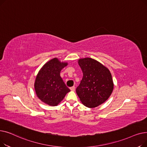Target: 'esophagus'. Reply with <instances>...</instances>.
Instances as JSON below:
<instances>
[{"instance_id": "obj_1", "label": "esophagus", "mask_w": 147, "mask_h": 147, "mask_svg": "<svg viewBox=\"0 0 147 147\" xmlns=\"http://www.w3.org/2000/svg\"><path fill=\"white\" fill-rule=\"evenodd\" d=\"M69 89H70V90H71V91H74V90H75V87H74V86H72V87H71Z\"/></svg>"}]
</instances>
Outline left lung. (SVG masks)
Instances as JSON below:
<instances>
[{
    "mask_svg": "<svg viewBox=\"0 0 147 147\" xmlns=\"http://www.w3.org/2000/svg\"><path fill=\"white\" fill-rule=\"evenodd\" d=\"M83 78L76 88L82 102L87 107L94 108L104 103L111 95L114 84L111 74L97 61L86 58L79 60Z\"/></svg>",
    "mask_w": 147,
    "mask_h": 147,
    "instance_id": "8db88e82",
    "label": "left lung"
}]
</instances>
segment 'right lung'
<instances>
[{"instance_id": "right-lung-1", "label": "right lung", "mask_w": 147, "mask_h": 147, "mask_svg": "<svg viewBox=\"0 0 147 147\" xmlns=\"http://www.w3.org/2000/svg\"><path fill=\"white\" fill-rule=\"evenodd\" d=\"M67 63L53 58L40 69L36 78L34 88L37 97L49 105H57L70 91L60 76L61 69Z\"/></svg>"}]
</instances>
